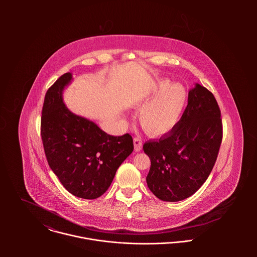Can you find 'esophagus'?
<instances>
[{
  "instance_id": "obj_1",
  "label": "esophagus",
  "mask_w": 257,
  "mask_h": 257,
  "mask_svg": "<svg viewBox=\"0 0 257 257\" xmlns=\"http://www.w3.org/2000/svg\"><path fill=\"white\" fill-rule=\"evenodd\" d=\"M134 146H135L136 151H141L142 148H143V141L140 138H135L134 139Z\"/></svg>"
}]
</instances>
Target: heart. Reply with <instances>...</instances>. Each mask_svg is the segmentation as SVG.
Masks as SVG:
<instances>
[{
  "mask_svg": "<svg viewBox=\"0 0 257 257\" xmlns=\"http://www.w3.org/2000/svg\"><path fill=\"white\" fill-rule=\"evenodd\" d=\"M157 99L152 102L151 100ZM151 101L152 103L148 104ZM187 103V92L182 85L164 80L157 83L152 95L145 100L140 121L144 130L151 136H162L171 132L179 122Z\"/></svg>",
  "mask_w": 257,
  "mask_h": 257,
  "instance_id": "1",
  "label": "heart"
}]
</instances>
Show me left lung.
<instances>
[{
  "instance_id": "obj_1",
  "label": "left lung",
  "mask_w": 257,
  "mask_h": 257,
  "mask_svg": "<svg viewBox=\"0 0 257 257\" xmlns=\"http://www.w3.org/2000/svg\"><path fill=\"white\" fill-rule=\"evenodd\" d=\"M222 140L220 110L213 93L196 84L177 125L144 145L150 158L147 183L160 200L178 202L205 183L216 163Z\"/></svg>"
}]
</instances>
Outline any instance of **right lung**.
Wrapping results in <instances>:
<instances>
[{
    "instance_id": "add662e5",
    "label": "right lung",
    "mask_w": 257,
    "mask_h": 257,
    "mask_svg": "<svg viewBox=\"0 0 257 257\" xmlns=\"http://www.w3.org/2000/svg\"><path fill=\"white\" fill-rule=\"evenodd\" d=\"M71 80L72 74H63L47 90L40 135L48 165L64 188L93 200L109 189L117 168L133 152L134 142L128 134L112 137L68 110L62 92Z\"/></svg>"
}]
</instances>
